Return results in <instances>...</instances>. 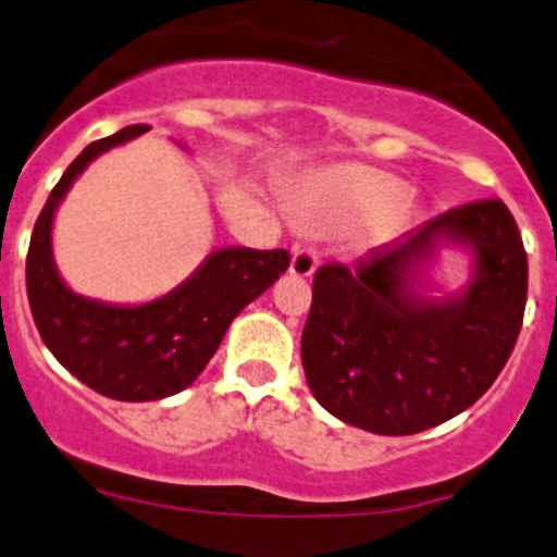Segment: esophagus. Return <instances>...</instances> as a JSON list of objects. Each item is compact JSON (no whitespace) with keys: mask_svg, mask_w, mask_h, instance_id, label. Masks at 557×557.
<instances>
[{"mask_svg":"<svg viewBox=\"0 0 557 557\" xmlns=\"http://www.w3.org/2000/svg\"><path fill=\"white\" fill-rule=\"evenodd\" d=\"M314 269H318V253L312 248H294L288 272L294 277H312Z\"/></svg>","mask_w":557,"mask_h":557,"instance_id":"esophagus-1","label":"esophagus"}]
</instances>
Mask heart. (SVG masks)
<instances>
[{
	"label": "heart",
	"instance_id": "heart-1",
	"mask_svg": "<svg viewBox=\"0 0 557 557\" xmlns=\"http://www.w3.org/2000/svg\"><path fill=\"white\" fill-rule=\"evenodd\" d=\"M408 200V186L386 173L368 168H342L318 175L304 191L298 213L304 219H327L336 215L344 221H366L373 215L397 210Z\"/></svg>",
	"mask_w": 557,
	"mask_h": 557
}]
</instances>
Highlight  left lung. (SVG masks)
<instances>
[{"label": "left lung", "instance_id": "left-lung-1", "mask_svg": "<svg viewBox=\"0 0 557 557\" xmlns=\"http://www.w3.org/2000/svg\"><path fill=\"white\" fill-rule=\"evenodd\" d=\"M443 249L468 256L456 292L431 277ZM525 290L523 239L502 200L450 208L352 269L325 263L301 333L309 389L327 413L373 435L443 424L496 382Z\"/></svg>", "mask_w": 557, "mask_h": 557}]
</instances>
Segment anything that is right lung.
<instances>
[{"label": "right lung", "mask_w": 557, "mask_h": 557, "mask_svg": "<svg viewBox=\"0 0 557 557\" xmlns=\"http://www.w3.org/2000/svg\"><path fill=\"white\" fill-rule=\"evenodd\" d=\"M122 127L66 168L34 224L26 290L34 323L69 373L111 400L146 403L184 392L224 342L232 320L288 269V250L215 248L181 285L144 304H111L72 290L52 256V221L74 181L96 157L144 136Z\"/></svg>", "instance_id": "obj_1"}]
</instances>
